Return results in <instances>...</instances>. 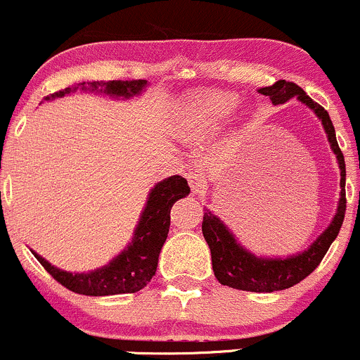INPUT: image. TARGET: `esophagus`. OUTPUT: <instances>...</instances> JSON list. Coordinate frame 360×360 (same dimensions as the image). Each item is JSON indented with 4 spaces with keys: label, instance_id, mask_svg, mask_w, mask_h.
Instances as JSON below:
<instances>
[{
    "label": "esophagus",
    "instance_id": "1",
    "mask_svg": "<svg viewBox=\"0 0 360 360\" xmlns=\"http://www.w3.org/2000/svg\"><path fill=\"white\" fill-rule=\"evenodd\" d=\"M187 181L194 194H202V192L206 191V180L205 176L199 175V173H187Z\"/></svg>",
    "mask_w": 360,
    "mask_h": 360
}]
</instances>
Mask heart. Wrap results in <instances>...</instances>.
<instances>
[{
  "label": "heart",
  "mask_w": 360,
  "mask_h": 360,
  "mask_svg": "<svg viewBox=\"0 0 360 360\" xmlns=\"http://www.w3.org/2000/svg\"><path fill=\"white\" fill-rule=\"evenodd\" d=\"M239 105V97L227 91H202L185 105L181 121L187 128H206L231 116Z\"/></svg>",
  "instance_id": "b5f03b06"
}]
</instances>
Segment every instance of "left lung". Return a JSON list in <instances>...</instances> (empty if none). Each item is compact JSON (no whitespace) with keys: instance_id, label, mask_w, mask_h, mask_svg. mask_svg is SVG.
I'll return each mask as SVG.
<instances>
[{"instance_id":"1","label":"left lung","mask_w":360,"mask_h":360,"mask_svg":"<svg viewBox=\"0 0 360 360\" xmlns=\"http://www.w3.org/2000/svg\"><path fill=\"white\" fill-rule=\"evenodd\" d=\"M258 94L265 95L272 100L274 105L288 102V100L296 97L302 100L305 105H309L314 112L317 114L319 120L324 124L326 133H328L331 149L335 150L338 158L340 169H342V179H340V187H342V198H340L338 211L333 218L331 225L326 229L312 246L296 257L284 258V260H266V258H257L243 246L237 244L234 236L229 232L224 221L214 217L210 210H205L202 217V236H205L207 246L211 250V262H213V272L218 283L224 286L234 288V290L253 291V292H272L288 290L295 286L300 281L305 279L307 276L317 269L319 263L322 262L324 255L328 253L329 246L338 236L342 229L343 218H345L347 210V195H345V158H343L342 149L336 142L335 126L329 120L328 110L319 105L316 100H312L302 88L291 81L279 79L272 86H263Z\"/></svg>"}]
</instances>
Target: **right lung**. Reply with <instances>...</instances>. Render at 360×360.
Listing matches in <instances>:
<instances>
[{
    "label": "right lung",
    "mask_w": 360,
    "mask_h": 360,
    "mask_svg": "<svg viewBox=\"0 0 360 360\" xmlns=\"http://www.w3.org/2000/svg\"><path fill=\"white\" fill-rule=\"evenodd\" d=\"M147 84L146 79L129 81H91V83H79V86L65 88L55 95L44 98L62 97L76 88H90L100 90L114 97H131L136 95ZM187 180L184 176L175 175L159 181L149 194L146 210L136 225L135 237L128 250L117 258H114L109 265L88 274H70L60 269H55L39 255L34 253L38 262L41 263L48 274L57 283L68 290L86 296H107V295H124V292H136L147 286L158 269L159 253L169 232V211L173 202L188 195Z\"/></svg>",
    "instance_id": "obj_1"
}]
</instances>
